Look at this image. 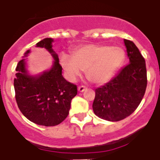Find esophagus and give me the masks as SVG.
Returning <instances> with one entry per match:
<instances>
[{"label": "esophagus", "instance_id": "1", "mask_svg": "<svg viewBox=\"0 0 160 160\" xmlns=\"http://www.w3.org/2000/svg\"><path fill=\"white\" fill-rule=\"evenodd\" d=\"M86 89H87L86 87H84V86H80V87H78V92H83Z\"/></svg>", "mask_w": 160, "mask_h": 160}]
</instances>
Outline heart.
I'll list each match as a JSON object with an SVG mask.
<instances>
[{
  "instance_id": "b5f03b06",
  "label": "heart",
  "mask_w": 160,
  "mask_h": 160,
  "mask_svg": "<svg viewBox=\"0 0 160 160\" xmlns=\"http://www.w3.org/2000/svg\"><path fill=\"white\" fill-rule=\"evenodd\" d=\"M125 58L122 47L88 44L73 49L72 56L64 52L60 54L59 64L68 81L74 82L85 70L90 82L101 85L113 78Z\"/></svg>"
}]
</instances>
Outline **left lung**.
Returning <instances> with one entry per match:
<instances>
[{"label": "left lung", "instance_id": "left-lung-1", "mask_svg": "<svg viewBox=\"0 0 160 160\" xmlns=\"http://www.w3.org/2000/svg\"><path fill=\"white\" fill-rule=\"evenodd\" d=\"M129 64L105 85L96 89L92 109L102 119L117 122L135 111L147 86L146 61L132 42L124 39Z\"/></svg>", "mask_w": 160, "mask_h": 160}]
</instances>
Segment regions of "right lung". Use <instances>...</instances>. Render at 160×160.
Wrapping results in <instances>:
<instances>
[{"label":"right lung","instance_id":"obj_1","mask_svg":"<svg viewBox=\"0 0 160 160\" xmlns=\"http://www.w3.org/2000/svg\"><path fill=\"white\" fill-rule=\"evenodd\" d=\"M54 39L44 38L36 44L45 48L53 58L49 69L38 74H30L28 69V50L16 67L14 80L15 99L21 113L38 125L52 127L59 124L68 116L72 99L77 95V87L62 76L58 55L52 48Z\"/></svg>","mask_w":160,"mask_h":160}]
</instances>
